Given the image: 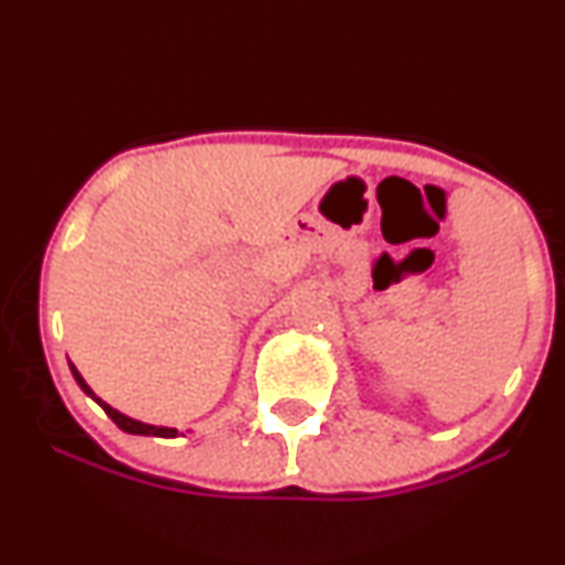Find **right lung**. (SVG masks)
Segmentation results:
<instances>
[{"label": "right lung", "instance_id": "right-lung-1", "mask_svg": "<svg viewBox=\"0 0 565 565\" xmlns=\"http://www.w3.org/2000/svg\"><path fill=\"white\" fill-rule=\"evenodd\" d=\"M71 374H74V380L79 382V387H82V391L87 393L89 398H95L97 404H100L103 412H106L108 417H111L114 423L119 425L121 430H125V433H132V436H159V438H174V436H178V430H172V427H157V425H146V423H138V419H129L127 414L116 412V408H111V406L106 404V401H100V398H97V395H95L93 391H89V385H87V382L82 380V374L76 372V366H74V364H71Z\"/></svg>", "mask_w": 565, "mask_h": 565}]
</instances>
